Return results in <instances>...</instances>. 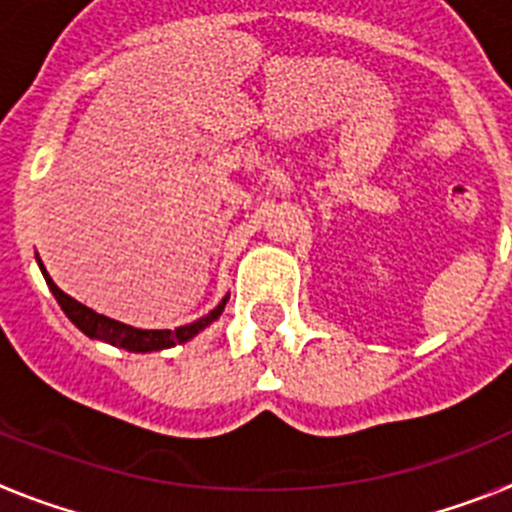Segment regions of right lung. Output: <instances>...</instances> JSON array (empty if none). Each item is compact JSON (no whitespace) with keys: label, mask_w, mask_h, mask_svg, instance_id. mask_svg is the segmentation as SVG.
I'll list each match as a JSON object with an SVG mask.
<instances>
[{"label":"right lung","mask_w":512,"mask_h":512,"mask_svg":"<svg viewBox=\"0 0 512 512\" xmlns=\"http://www.w3.org/2000/svg\"><path fill=\"white\" fill-rule=\"evenodd\" d=\"M38 264L40 269H43V277L45 282H48V287H51L53 297L58 300L61 310L69 315L71 323H74L81 333H87L89 338H99V341H107L117 348H125V351H161V348H169V346H176V343L189 341V338L197 336L202 328H207L212 320L220 318V312L225 310V302H228L223 300L215 310L210 312V315L194 320V323L189 325H182V328H176V330H140V328H130V325L125 323H117V320L104 318V315H99V312L89 310L87 305L76 302L74 297H69L66 292H61V289L53 284V279L48 277V271H45L43 261L38 259Z\"/></svg>","instance_id":"add662e5"}]
</instances>
